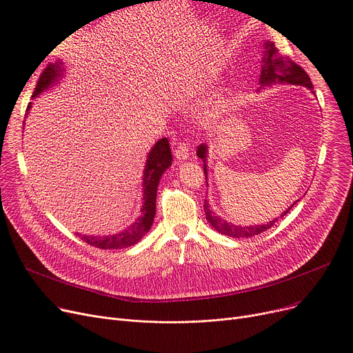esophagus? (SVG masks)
<instances>
[{
    "instance_id": "34e87169",
    "label": "esophagus",
    "mask_w": 353,
    "mask_h": 353,
    "mask_svg": "<svg viewBox=\"0 0 353 353\" xmlns=\"http://www.w3.org/2000/svg\"><path fill=\"white\" fill-rule=\"evenodd\" d=\"M189 148H188V145L184 144V143H180L177 147H176V150H174V156H176V159L179 160V161H186L188 159H189Z\"/></svg>"
}]
</instances>
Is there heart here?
Wrapping results in <instances>:
<instances>
[{
    "instance_id": "b5f03b06",
    "label": "heart",
    "mask_w": 353,
    "mask_h": 353,
    "mask_svg": "<svg viewBox=\"0 0 353 353\" xmlns=\"http://www.w3.org/2000/svg\"><path fill=\"white\" fill-rule=\"evenodd\" d=\"M225 101L223 100H217L214 104H212L205 113L201 116V123L205 125H214L220 121V119L223 117L225 113Z\"/></svg>"
}]
</instances>
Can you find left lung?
Returning a JSON list of instances; mask_svg holds the SVG:
<instances>
[{
	"mask_svg": "<svg viewBox=\"0 0 353 353\" xmlns=\"http://www.w3.org/2000/svg\"><path fill=\"white\" fill-rule=\"evenodd\" d=\"M263 64H262V71H261V77H259V83H261V88L269 87V85H274V84H293V85H302L309 88L310 91L313 90L312 81L307 76V72L296 63L290 61L289 59L283 57V55L279 54V51L276 50L274 44L272 41H266L263 44ZM196 154L199 156V159L203 160V170H205V176H206V184L208 183V154H209V147L208 144H200L197 147ZM299 201V200H296ZM296 201L293 205H296ZM288 208L279 217H274L273 220L268 221L265 225H252V226H242V225H233L229 223L228 220L221 219L220 216H217L210 205L209 200H205V213H206V219L209 220V223L221 234L229 236V237H234V239H240V237H252L256 234H261L262 232L270 229L277 220L281 217H283L292 208Z\"/></svg>",
	"mask_w": 353,
	"mask_h": 353,
	"instance_id": "left-lung-1",
	"label": "left lung"
}]
</instances>
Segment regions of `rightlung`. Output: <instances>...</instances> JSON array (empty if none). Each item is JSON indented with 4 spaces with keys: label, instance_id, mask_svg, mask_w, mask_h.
<instances>
[{
    "label": "right lung",
    "instance_id": "add662e5",
    "mask_svg": "<svg viewBox=\"0 0 353 353\" xmlns=\"http://www.w3.org/2000/svg\"><path fill=\"white\" fill-rule=\"evenodd\" d=\"M64 64L61 61L50 64L35 85L32 92V99L43 94V91L51 88L64 77ZM31 104L27 107V114L31 108ZM26 114V116H27ZM173 161L172 150L169 140L165 137L156 141L152 150L147 154L144 172H143V206L140 209V216L133 221L132 225L121 232L107 236H91V234H79L85 243L100 249H124L136 245L139 240L152 229L153 220L156 216V197L157 188L163 173L169 169Z\"/></svg>",
    "mask_w": 353,
    "mask_h": 353
}]
</instances>
